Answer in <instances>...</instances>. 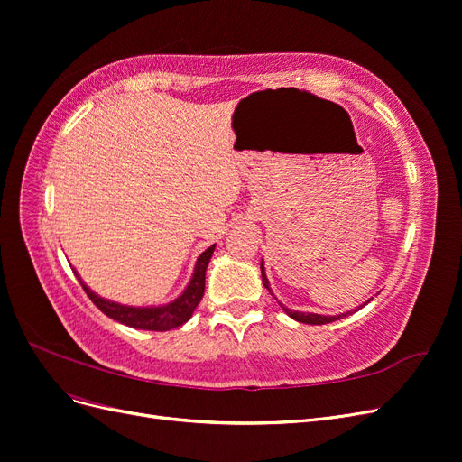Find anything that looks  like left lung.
I'll use <instances>...</instances> for the list:
<instances>
[{
    "mask_svg": "<svg viewBox=\"0 0 462 462\" xmlns=\"http://www.w3.org/2000/svg\"><path fill=\"white\" fill-rule=\"evenodd\" d=\"M260 270H262V283H263V287L272 292V289H270V282H268V277H265V272H263V262L260 263ZM272 295H273V292H272ZM279 304H282V302H279ZM282 309H283V310H285L292 319L300 321V324H310V326L329 324V321L341 319V318H345L346 314H351V312H346V314H337V316H321V314H312V312H297V310H289L287 306H283V304H282ZM355 312H356V310H355Z\"/></svg>",
    "mask_w": 462,
    "mask_h": 462,
    "instance_id": "left-lung-1",
    "label": "left lung"
}]
</instances>
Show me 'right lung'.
<instances>
[{
  "instance_id": "1",
  "label": "right lung",
  "mask_w": 462,
  "mask_h": 462,
  "mask_svg": "<svg viewBox=\"0 0 462 462\" xmlns=\"http://www.w3.org/2000/svg\"><path fill=\"white\" fill-rule=\"evenodd\" d=\"M214 248H216V245H212L206 250V253L200 254L190 283L187 285L183 295L175 299L173 302L163 304V306H146V309H141V306H138L136 309V306H125L119 302L106 300L102 297H97L96 292H92L85 283H82L79 273H75V275L79 277V282H80L82 289H85L88 299L111 319H116V321H119V324H125L129 328H136V329L170 331L173 328L183 326L185 321H189L194 309H197L199 302L202 300L204 285H206V268L209 263V258H212V254H214Z\"/></svg>"
}]
</instances>
